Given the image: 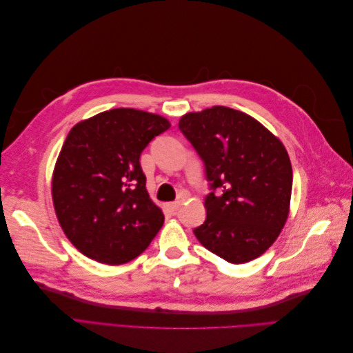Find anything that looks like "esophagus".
Returning a JSON list of instances; mask_svg holds the SVG:
<instances>
[{"mask_svg":"<svg viewBox=\"0 0 353 353\" xmlns=\"http://www.w3.org/2000/svg\"><path fill=\"white\" fill-rule=\"evenodd\" d=\"M179 208H181V201L179 200L178 201H172V203H168V205H166V209L169 212H172V213H175Z\"/></svg>","mask_w":353,"mask_h":353,"instance_id":"obj_1","label":"esophagus"}]
</instances>
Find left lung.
<instances>
[{
	"label": "left lung",
	"mask_w": 353,
	"mask_h": 353,
	"mask_svg": "<svg viewBox=\"0 0 353 353\" xmlns=\"http://www.w3.org/2000/svg\"><path fill=\"white\" fill-rule=\"evenodd\" d=\"M178 126L205 162L212 190L194 236L230 263L259 258L290 212L293 170L285 147L254 117L225 105L187 113Z\"/></svg>",
	"instance_id": "8db88e82"
}]
</instances>
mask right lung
<instances>
[{
  "mask_svg": "<svg viewBox=\"0 0 353 353\" xmlns=\"http://www.w3.org/2000/svg\"><path fill=\"white\" fill-rule=\"evenodd\" d=\"M163 116L112 109L74 125L52 172L63 232L87 258L122 265L141 254L163 225L140 165L144 148L169 130Z\"/></svg>",
  "mask_w": 353,
  "mask_h": 353,
  "instance_id": "add662e5",
  "label": "right lung"
}]
</instances>
